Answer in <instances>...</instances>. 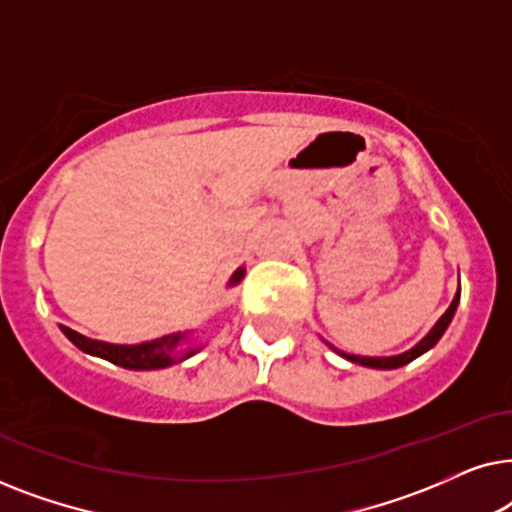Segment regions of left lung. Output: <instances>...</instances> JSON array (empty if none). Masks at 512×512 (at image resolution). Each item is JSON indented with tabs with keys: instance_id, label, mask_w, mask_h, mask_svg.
<instances>
[{
	"instance_id": "left-lung-1",
	"label": "left lung",
	"mask_w": 512,
	"mask_h": 512,
	"mask_svg": "<svg viewBox=\"0 0 512 512\" xmlns=\"http://www.w3.org/2000/svg\"><path fill=\"white\" fill-rule=\"evenodd\" d=\"M459 296H461V286L457 289V293H454L452 303H450V307H447V310H445L443 317H440V319L436 321V326H433L431 331L426 333L424 338L419 340L415 347H410L408 352H403V354H394V356H359V354H347V352H340V349H338V347H333L331 342H326V345L331 347L335 354L342 356V359H347V361H352V363H359V366H366V368L394 370V368L408 366L410 361H415L417 356H422V354L429 352V349H431L433 345H436V342H438L440 338H443V333L447 331V326H450V321H452V317H454V312H457Z\"/></svg>"
}]
</instances>
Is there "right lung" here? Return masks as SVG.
Segmentation results:
<instances>
[{
    "instance_id": "obj_1",
    "label": "right lung",
    "mask_w": 512,
    "mask_h": 512,
    "mask_svg": "<svg viewBox=\"0 0 512 512\" xmlns=\"http://www.w3.org/2000/svg\"><path fill=\"white\" fill-rule=\"evenodd\" d=\"M244 279V268H237L233 277L228 279V286L233 289ZM60 331L67 335V340L72 342L90 356H100V359L116 363V366L128 368V370H160L170 368L174 363H181L191 359L193 354H198L202 347L193 345L191 333L193 331H179L163 335V338L137 342V345H114V342L104 340H93L86 338V335L72 331V328L60 326Z\"/></svg>"
}]
</instances>
